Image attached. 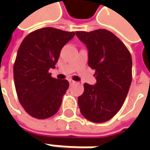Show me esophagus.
Wrapping results in <instances>:
<instances>
[{
    "label": "esophagus",
    "mask_w": 150,
    "mask_h": 150,
    "mask_svg": "<svg viewBox=\"0 0 150 150\" xmlns=\"http://www.w3.org/2000/svg\"><path fill=\"white\" fill-rule=\"evenodd\" d=\"M69 83H70V85H72V84H75L76 83V82L75 81H73V80H69Z\"/></svg>",
    "instance_id": "1"
}]
</instances>
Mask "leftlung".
I'll use <instances>...</instances> for the list:
<instances>
[{"label": "left lung", "instance_id": "left-lung-1", "mask_svg": "<svg viewBox=\"0 0 150 150\" xmlns=\"http://www.w3.org/2000/svg\"><path fill=\"white\" fill-rule=\"evenodd\" d=\"M88 51V66L95 70L94 85L84 84L78 98L80 112L93 123L108 121L120 110L132 82V57L128 48L105 29L76 32Z\"/></svg>", "mask_w": 150, "mask_h": 150}]
</instances>
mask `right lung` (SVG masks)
<instances>
[{
	"instance_id": "right-lung-1",
	"label": "right lung",
	"mask_w": 150,
	"mask_h": 150,
	"mask_svg": "<svg viewBox=\"0 0 150 150\" xmlns=\"http://www.w3.org/2000/svg\"><path fill=\"white\" fill-rule=\"evenodd\" d=\"M75 32L44 27L28 34L20 45L13 67L14 82L21 106L31 116L44 119L58 111L67 80L52 78L62 48Z\"/></svg>"
}]
</instances>
